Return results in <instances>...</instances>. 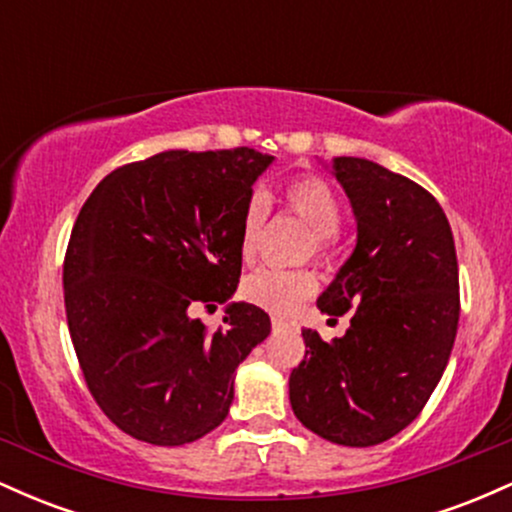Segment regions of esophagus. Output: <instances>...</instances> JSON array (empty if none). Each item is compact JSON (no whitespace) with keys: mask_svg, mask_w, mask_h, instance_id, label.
<instances>
[{"mask_svg":"<svg viewBox=\"0 0 512 512\" xmlns=\"http://www.w3.org/2000/svg\"><path fill=\"white\" fill-rule=\"evenodd\" d=\"M291 322L284 320V317H272V330H286Z\"/></svg>","mask_w":512,"mask_h":512,"instance_id":"obj_1","label":"esophagus"}]
</instances>
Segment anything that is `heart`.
Here are the masks:
<instances>
[{"label": "heart", "mask_w": 512, "mask_h": 512, "mask_svg": "<svg viewBox=\"0 0 512 512\" xmlns=\"http://www.w3.org/2000/svg\"><path fill=\"white\" fill-rule=\"evenodd\" d=\"M281 204L293 219H298L310 231L308 255L317 262H330L332 243L342 228V202L334 195L330 182L317 175H301L293 178L281 190ZM269 219V199L262 192H255L248 199L240 221V255L250 260L260 245L262 231ZM315 274L310 269H255L240 281L243 301L269 313L286 315L293 313L303 301L315 293Z\"/></svg>", "instance_id": "heart-1"}]
</instances>
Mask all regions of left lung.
I'll list each match as a JSON object with an SVG mask.
<instances>
[{"label":"left lung","instance_id":"1","mask_svg":"<svg viewBox=\"0 0 512 512\" xmlns=\"http://www.w3.org/2000/svg\"><path fill=\"white\" fill-rule=\"evenodd\" d=\"M334 175L358 240L317 308L334 320L351 310V327L334 342L303 330L289 397L320 438L368 448L407 428L436 390L455 344L460 276L445 211L419 182L354 156L334 158Z\"/></svg>","mask_w":512,"mask_h":512}]
</instances>
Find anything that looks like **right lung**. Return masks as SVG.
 <instances>
[{
  "mask_svg": "<svg viewBox=\"0 0 512 512\" xmlns=\"http://www.w3.org/2000/svg\"><path fill=\"white\" fill-rule=\"evenodd\" d=\"M272 156L163 151L98 182L64 255V308L98 407L127 436L185 445L228 416L238 363L267 339L262 308L231 303L219 330L195 303H226L243 255L240 221Z\"/></svg>",
  "mask_w": 512,
  "mask_h": 512,
  "instance_id": "1",
  "label": "right lung"
}]
</instances>
